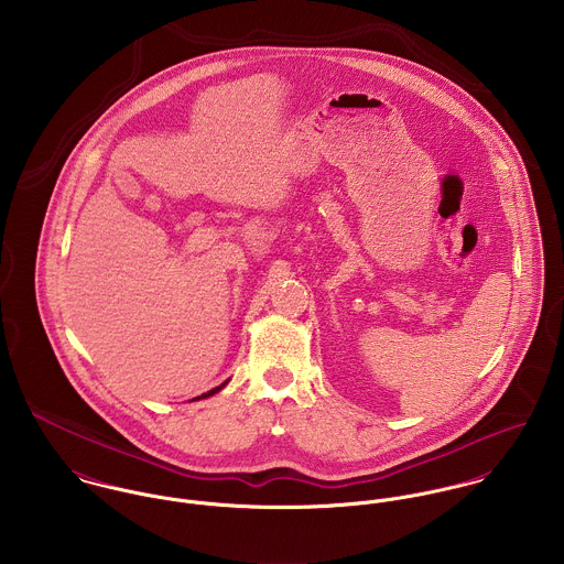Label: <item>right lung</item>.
Listing matches in <instances>:
<instances>
[{
	"mask_svg": "<svg viewBox=\"0 0 564 564\" xmlns=\"http://www.w3.org/2000/svg\"><path fill=\"white\" fill-rule=\"evenodd\" d=\"M224 387H226V382H224V384H221V387H217V389H213V391H208V393H204V395H202V398H210V395H215V393H217V391H221V389H224ZM202 398H197V400H202Z\"/></svg>",
	"mask_w": 564,
	"mask_h": 564,
	"instance_id": "right-lung-1",
	"label": "right lung"
}]
</instances>
